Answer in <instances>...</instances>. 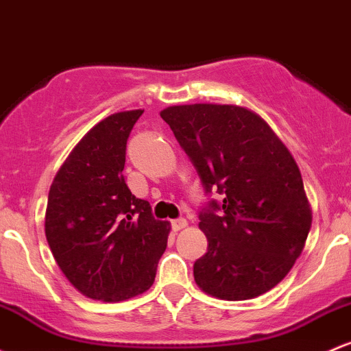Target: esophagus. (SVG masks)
<instances>
[{"label":"esophagus","instance_id":"obj_1","mask_svg":"<svg viewBox=\"0 0 351 351\" xmlns=\"http://www.w3.org/2000/svg\"><path fill=\"white\" fill-rule=\"evenodd\" d=\"M188 226V221L184 218H178V219H173L171 221V228L173 232H180V230L186 228Z\"/></svg>","mask_w":351,"mask_h":351}]
</instances>
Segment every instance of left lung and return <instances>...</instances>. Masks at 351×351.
<instances>
[{
	"instance_id": "left-lung-1",
	"label": "left lung",
	"mask_w": 351,
	"mask_h": 351,
	"mask_svg": "<svg viewBox=\"0 0 351 351\" xmlns=\"http://www.w3.org/2000/svg\"><path fill=\"white\" fill-rule=\"evenodd\" d=\"M160 117L206 193L217 188L225 196L199 213L208 252L195 261L196 285L228 302L267 293L293 268L311 228V206L290 149L245 106L175 105Z\"/></svg>"
}]
</instances>
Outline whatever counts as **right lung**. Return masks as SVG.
Masks as SVG:
<instances>
[{
    "instance_id": "obj_1",
    "label": "right lung",
    "mask_w": 351,
    "mask_h": 351,
    "mask_svg": "<svg viewBox=\"0 0 351 351\" xmlns=\"http://www.w3.org/2000/svg\"><path fill=\"white\" fill-rule=\"evenodd\" d=\"M143 110L113 113L95 125L58 169L45 233L58 267L84 296L123 302L149 290L167 250L169 223L123 178L126 141Z\"/></svg>"
}]
</instances>
